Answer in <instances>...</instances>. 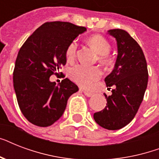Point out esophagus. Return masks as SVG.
Wrapping results in <instances>:
<instances>
[{
    "label": "esophagus",
    "mask_w": 159,
    "mask_h": 159,
    "mask_svg": "<svg viewBox=\"0 0 159 159\" xmlns=\"http://www.w3.org/2000/svg\"><path fill=\"white\" fill-rule=\"evenodd\" d=\"M83 93H84V94L88 97H91L93 96V93H92V92H88V91H86V90H84V91H83Z\"/></svg>",
    "instance_id": "34e87169"
}]
</instances>
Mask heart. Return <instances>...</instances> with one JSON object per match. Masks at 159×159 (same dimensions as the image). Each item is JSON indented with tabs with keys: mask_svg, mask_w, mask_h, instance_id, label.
Returning <instances> with one entry per match:
<instances>
[{
	"mask_svg": "<svg viewBox=\"0 0 159 159\" xmlns=\"http://www.w3.org/2000/svg\"><path fill=\"white\" fill-rule=\"evenodd\" d=\"M88 43L93 49L97 52L99 62L103 65L111 64L112 62L111 56L109 55L111 45L108 41L102 35L95 34L88 39ZM77 49V43L76 40L72 41L66 49V57L67 61H72L76 57ZM69 76L72 81L80 86L90 87L95 82H97L102 76V72L97 67H86L84 65H76L69 71Z\"/></svg>",
	"mask_w": 159,
	"mask_h": 159,
	"instance_id": "1",
	"label": "heart"
}]
</instances>
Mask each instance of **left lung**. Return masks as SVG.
Wrapping results in <instances>:
<instances>
[{"label": "left lung", "mask_w": 159, "mask_h": 159, "mask_svg": "<svg viewBox=\"0 0 159 159\" xmlns=\"http://www.w3.org/2000/svg\"><path fill=\"white\" fill-rule=\"evenodd\" d=\"M108 33L116 38L118 48L115 68L105 78L106 87L114 89L111 96L105 94L106 106L94 113V120L106 129L116 130L134 118L147 88L148 73L139 44L124 30L114 29Z\"/></svg>", "instance_id": "8db88e82"}]
</instances>
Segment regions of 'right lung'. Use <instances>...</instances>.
<instances>
[{"mask_svg":"<svg viewBox=\"0 0 159 159\" xmlns=\"http://www.w3.org/2000/svg\"><path fill=\"white\" fill-rule=\"evenodd\" d=\"M86 30L69 22H46L20 48L13 72L14 89L21 112L34 125H52L62 116L70 96L78 91L68 78L57 86L49 77L62 74L58 71L67 62V47Z\"/></svg>","mask_w":159,"mask_h":159,"instance_id":"add662e5","label":"right lung"}]
</instances>
